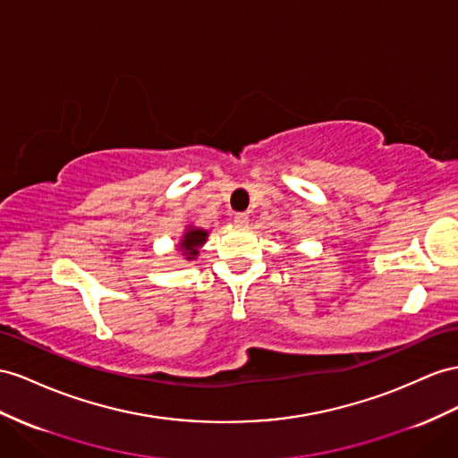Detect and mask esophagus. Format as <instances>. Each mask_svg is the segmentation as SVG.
<instances>
[{
    "mask_svg": "<svg viewBox=\"0 0 458 458\" xmlns=\"http://www.w3.org/2000/svg\"><path fill=\"white\" fill-rule=\"evenodd\" d=\"M248 220H250L248 213H236V215H233V225H238V226H245V225H248Z\"/></svg>",
    "mask_w": 458,
    "mask_h": 458,
    "instance_id": "esophagus-1",
    "label": "esophagus"
}]
</instances>
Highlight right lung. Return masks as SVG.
<instances>
[{
	"instance_id": "obj_1",
	"label": "right lung",
	"mask_w": 458,
	"mask_h": 458,
	"mask_svg": "<svg viewBox=\"0 0 458 458\" xmlns=\"http://www.w3.org/2000/svg\"><path fill=\"white\" fill-rule=\"evenodd\" d=\"M205 240H207V232L205 230H190V232H185V236H183V242H182L180 248L183 250V255L187 257V259H193V257L199 253L197 248L201 243H205Z\"/></svg>"
}]
</instances>
